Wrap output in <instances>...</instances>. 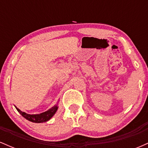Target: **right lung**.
<instances>
[{
	"mask_svg": "<svg viewBox=\"0 0 148 148\" xmlns=\"http://www.w3.org/2000/svg\"><path fill=\"white\" fill-rule=\"evenodd\" d=\"M15 108L17 110L18 113H19L23 118L26 119V120H29L30 122H33V123H45V122H47L48 120H50V119L53 116L54 114H55L56 112L57 111L58 106L57 105H56V106H53L52 108H51L50 109L48 110V111L44 112V113H40V114L33 115L28 114V113H25V112H22L21 111H20L16 106H15Z\"/></svg>",
	"mask_w": 148,
	"mask_h": 148,
	"instance_id": "obj_1",
	"label": "right lung"
}]
</instances>
